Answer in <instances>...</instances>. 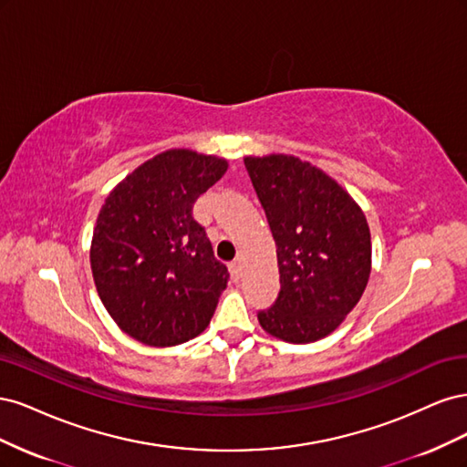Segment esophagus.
I'll return each instance as SVG.
<instances>
[{
	"mask_svg": "<svg viewBox=\"0 0 467 467\" xmlns=\"http://www.w3.org/2000/svg\"><path fill=\"white\" fill-rule=\"evenodd\" d=\"M228 266H230L232 278H234V280H239V276H242V263H239V261L235 259V261H232Z\"/></svg>",
	"mask_w": 467,
	"mask_h": 467,
	"instance_id": "esophagus-1",
	"label": "esophagus"
}]
</instances>
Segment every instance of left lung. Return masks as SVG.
<instances>
[{"label": "left lung", "instance_id": "8db88e82", "mask_svg": "<svg viewBox=\"0 0 467 467\" xmlns=\"http://www.w3.org/2000/svg\"><path fill=\"white\" fill-rule=\"evenodd\" d=\"M276 244L280 290L257 314L288 343H312L338 327L368 285L372 244L362 210L321 169L294 155L245 158Z\"/></svg>", "mask_w": 467, "mask_h": 467}]
</instances>
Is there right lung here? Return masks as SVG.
Instances as JSON below:
<instances>
[{"label": "right lung", "instance_id": "right-lung-1", "mask_svg": "<svg viewBox=\"0 0 467 467\" xmlns=\"http://www.w3.org/2000/svg\"><path fill=\"white\" fill-rule=\"evenodd\" d=\"M228 161L169 150L140 165L99 212L91 271L119 327L151 347L201 335L230 280L192 206Z\"/></svg>", "mask_w": 467, "mask_h": 467}]
</instances>
